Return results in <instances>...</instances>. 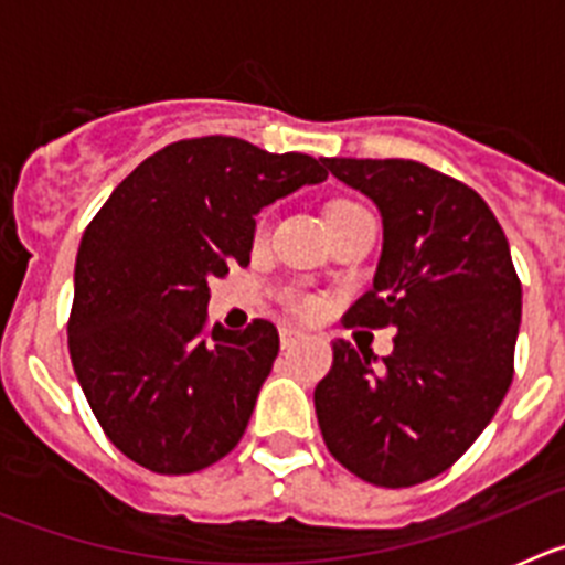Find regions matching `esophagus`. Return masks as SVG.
<instances>
[{"instance_id":"1","label":"esophagus","mask_w":565,"mask_h":565,"mask_svg":"<svg viewBox=\"0 0 565 565\" xmlns=\"http://www.w3.org/2000/svg\"><path fill=\"white\" fill-rule=\"evenodd\" d=\"M302 337H306V333L297 331V328H291V326L279 328V342H282V348H294V344H297Z\"/></svg>"}]
</instances>
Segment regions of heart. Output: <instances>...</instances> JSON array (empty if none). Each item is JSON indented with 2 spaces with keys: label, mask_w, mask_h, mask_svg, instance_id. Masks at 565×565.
I'll use <instances>...</instances> for the list:
<instances>
[{
  "label": "heart",
  "mask_w": 565,
  "mask_h": 565,
  "mask_svg": "<svg viewBox=\"0 0 565 565\" xmlns=\"http://www.w3.org/2000/svg\"><path fill=\"white\" fill-rule=\"evenodd\" d=\"M339 206H351V203H344V201H339V203H333L331 209H339ZM266 228H268V214H259V221H257V234H266ZM291 306L297 308L299 313H317V299H311V297H294L291 299Z\"/></svg>",
  "instance_id": "1"
}]
</instances>
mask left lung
<instances>
[{
    "instance_id": "8db88e82",
    "label": "left lung",
    "mask_w": 565,
    "mask_h": 565,
    "mask_svg": "<svg viewBox=\"0 0 565 565\" xmlns=\"http://www.w3.org/2000/svg\"><path fill=\"white\" fill-rule=\"evenodd\" d=\"M339 181L382 212L373 288L344 326L396 328L393 353L333 342L313 391L319 430L353 476L387 489L430 481L483 433L515 373L521 279L483 198L402 158H328Z\"/></svg>"
}]
</instances>
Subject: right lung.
<instances>
[{
	"mask_svg": "<svg viewBox=\"0 0 565 565\" xmlns=\"http://www.w3.org/2000/svg\"><path fill=\"white\" fill-rule=\"evenodd\" d=\"M328 178V158L274 154L232 135L158 149L89 221L67 319L73 371L109 441L161 476L237 447L279 333L206 322L209 279L248 266L254 214Z\"/></svg>",
	"mask_w": 565,
	"mask_h": 565,
	"instance_id": "1",
	"label": "right lung"
}]
</instances>
